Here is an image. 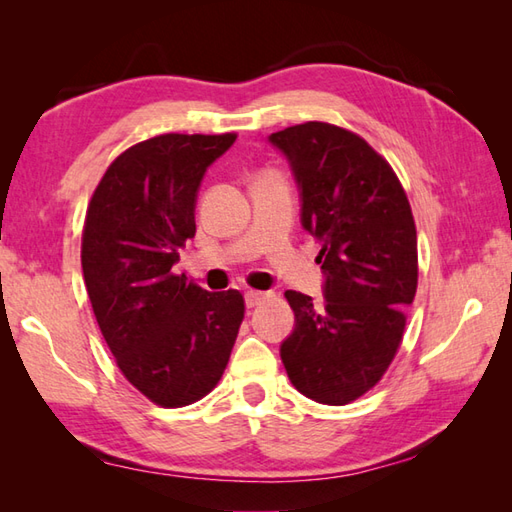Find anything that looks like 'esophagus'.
Segmentation results:
<instances>
[{"instance_id": "obj_1", "label": "esophagus", "mask_w": 512, "mask_h": 512, "mask_svg": "<svg viewBox=\"0 0 512 512\" xmlns=\"http://www.w3.org/2000/svg\"><path fill=\"white\" fill-rule=\"evenodd\" d=\"M268 297V292H259V290H248L246 292V306L248 308H257L259 303Z\"/></svg>"}]
</instances>
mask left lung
Segmentation results:
<instances>
[{
  "label": "left lung",
  "mask_w": 512,
  "mask_h": 512,
  "mask_svg": "<svg viewBox=\"0 0 512 512\" xmlns=\"http://www.w3.org/2000/svg\"><path fill=\"white\" fill-rule=\"evenodd\" d=\"M301 189V224L321 244L325 303L286 290L295 330L281 343L290 383L347 405L394 361L418 288V235L407 193L365 138L310 121L270 134Z\"/></svg>",
  "instance_id": "left-lung-1"
}]
</instances>
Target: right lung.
I'll return each mask as SVG.
<instances>
[{
	"label": "right lung",
	"mask_w": 512,
	"mask_h": 512,
	"mask_svg": "<svg viewBox=\"0 0 512 512\" xmlns=\"http://www.w3.org/2000/svg\"><path fill=\"white\" fill-rule=\"evenodd\" d=\"M237 134H160L125 149L94 189L81 266L96 323L123 376L160 407H184L220 383L244 297L173 273L195 235L206 167Z\"/></svg>",
	"instance_id": "obj_1"
}]
</instances>
